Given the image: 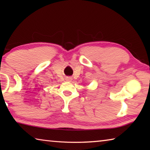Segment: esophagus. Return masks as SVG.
I'll list each match as a JSON object with an SVG mask.
<instances>
[{
    "instance_id": "1",
    "label": "esophagus",
    "mask_w": 150,
    "mask_h": 150,
    "mask_svg": "<svg viewBox=\"0 0 150 150\" xmlns=\"http://www.w3.org/2000/svg\"><path fill=\"white\" fill-rule=\"evenodd\" d=\"M71 79H72L71 78V77H67V78H66V80L68 81H71Z\"/></svg>"
}]
</instances>
